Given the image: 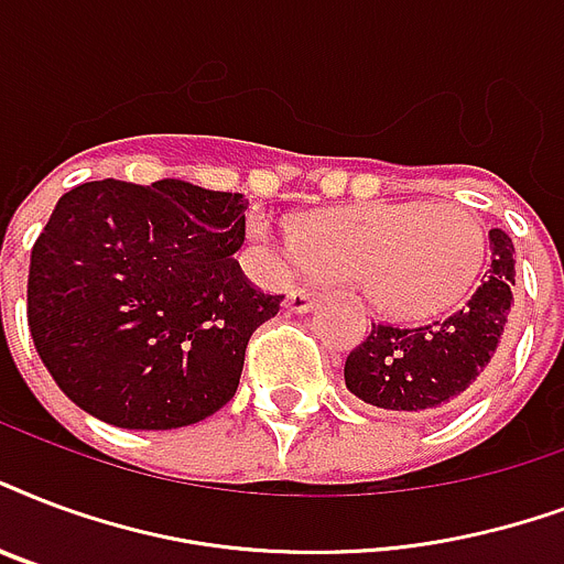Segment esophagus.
I'll use <instances>...</instances> for the list:
<instances>
[{
    "mask_svg": "<svg viewBox=\"0 0 564 564\" xmlns=\"http://www.w3.org/2000/svg\"><path fill=\"white\" fill-rule=\"evenodd\" d=\"M316 301H319V292L313 290H295L290 292V299H286V307L292 313H307L316 307Z\"/></svg>",
    "mask_w": 564,
    "mask_h": 564,
    "instance_id": "obj_1",
    "label": "esophagus"
}]
</instances>
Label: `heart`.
<instances>
[{"mask_svg": "<svg viewBox=\"0 0 564 564\" xmlns=\"http://www.w3.org/2000/svg\"><path fill=\"white\" fill-rule=\"evenodd\" d=\"M265 253L295 248L313 272L358 281L376 311L393 319H429L467 299L488 260L482 218L453 200L364 204L313 215L295 227V245L269 218L248 221Z\"/></svg>", "mask_w": 564, "mask_h": 564, "instance_id": "obj_1", "label": "heart"}]
</instances>
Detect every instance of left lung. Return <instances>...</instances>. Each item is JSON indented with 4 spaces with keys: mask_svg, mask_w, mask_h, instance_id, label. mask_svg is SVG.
I'll list each match as a JSON object with an SVG mask.
<instances>
[{
    "mask_svg": "<svg viewBox=\"0 0 564 564\" xmlns=\"http://www.w3.org/2000/svg\"><path fill=\"white\" fill-rule=\"evenodd\" d=\"M514 245L491 230V265L464 307L416 328L372 322L346 358V387L384 411H437L462 402L491 367L511 313Z\"/></svg>",
    "mask_w": 564,
    "mask_h": 564,
    "instance_id": "obj_1",
    "label": "left lung"
}]
</instances>
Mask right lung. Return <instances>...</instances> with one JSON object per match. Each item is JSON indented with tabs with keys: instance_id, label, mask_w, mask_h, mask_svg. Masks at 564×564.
Segmentation results:
<instances>
[{
	"instance_id": "right-lung-1",
	"label": "right lung",
	"mask_w": 564,
	"mask_h": 564,
	"mask_svg": "<svg viewBox=\"0 0 564 564\" xmlns=\"http://www.w3.org/2000/svg\"><path fill=\"white\" fill-rule=\"evenodd\" d=\"M245 195L94 180L55 204L29 265V330L82 411L180 429L234 399L248 339L281 311L234 253Z\"/></svg>"
}]
</instances>
